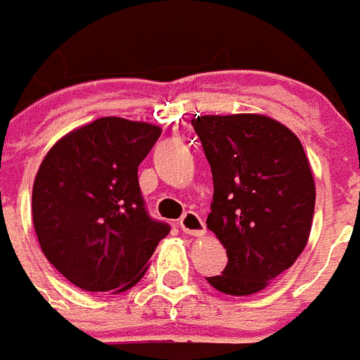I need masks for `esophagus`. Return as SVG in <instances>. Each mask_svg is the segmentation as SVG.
Returning a JSON list of instances; mask_svg holds the SVG:
<instances>
[{
	"instance_id": "34e87169",
	"label": "esophagus",
	"mask_w": 360,
	"mask_h": 360,
	"mask_svg": "<svg viewBox=\"0 0 360 360\" xmlns=\"http://www.w3.org/2000/svg\"><path fill=\"white\" fill-rule=\"evenodd\" d=\"M179 227L183 233L194 234V236H200V234L206 233V223L196 212H185L179 219Z\"/></svg>"
}]
</instances>
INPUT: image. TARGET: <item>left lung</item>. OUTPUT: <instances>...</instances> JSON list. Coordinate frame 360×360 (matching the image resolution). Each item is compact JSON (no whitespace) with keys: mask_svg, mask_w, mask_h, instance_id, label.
Segmentation results:
<instances>
[{"mask_svg":"<svg viewBox=\"0 0 360 360\" xmlns=\"http://www.w3.org/2000/svg\"><path fill=\"white\" fill-rule=\"evenodd\" d=\"M193 127L214 177L207 229L227 248V267L206 281L250 295L294 265L315 214V181L302 143L259 114L198 116Z\"/></svg>","mask_w":360,"mask_h":360,"instance_id":"left-lung-1","label":"left lung"}]
</instances>
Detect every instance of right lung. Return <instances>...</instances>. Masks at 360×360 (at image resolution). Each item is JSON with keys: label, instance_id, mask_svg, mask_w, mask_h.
<instances>
[{"label": "right lung", "instance_id": "add662e5", "mask_svg": "<svg viewBox=\"0 0 360 360\" xmlns=\"http://www.w3.org/2000/svg\"><path fill=\"white\" fill-rule=\"evenodd\" d=\"M158 126L98 118L47 153L32 191V219L45 257L87 292L137 284L169 233L153 219L137 169L158 141Z\"/></svg>", "mask_w": 360, "mask_h": 360}]
</instances>
